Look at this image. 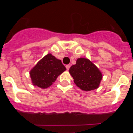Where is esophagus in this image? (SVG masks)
<instances>
[{
	"mask_svg": "<svg viewBox=\"0 0 133 133\" xmlns=\"http://www.w3.org/2000/svg\"><path fill=\"white\" fill-rule=\"evenodd\" d=\"M70 64H67V65H66V69H67V70H69V69H70Z\"/></svg>",
	"mask_w": 133,
	"mask_h": 133,
	"instance_id": "34e87169",
	"label": "esophagus"
}]
</instances>
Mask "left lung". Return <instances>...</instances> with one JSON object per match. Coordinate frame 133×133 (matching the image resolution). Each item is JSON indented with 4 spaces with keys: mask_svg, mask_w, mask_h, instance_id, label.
I'll use <instances>...</instances> for the list:
<instances>
[{
    "mask_svg": "<svg viewBox=\"0 0 133 133\" xmlns=\"http://www.w3.org/2000/svg\"><path fill=\"white\" fill-rule=\"evenodd\" d=\"M74 83L81 90L90 91L98 89L103 78L101 71L88 58H78L69 69Z\"/></svg>",
    "mask_w": 133,
    "mask_h": 133,
    "instance_id": "obj_1",
    "label": "left lung"
}]
</instances>
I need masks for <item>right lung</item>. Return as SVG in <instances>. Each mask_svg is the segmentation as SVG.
Wrapping results in <instances>:
<instances>
[{"mask_svg":"<svg viewBox=\"0 0 133 133\" xmlns=\"http://www.w3.org/2000/svg\"><path fill=\"white\" fill-rule=\"evenodd\" d=\"M65 70V66L61 60L49 53L41 58L30 70L32 83L41 89H47Z\"/></svg>","mask_w":133,"mask_h":133,"instance_id":"obj_1","label":"right lung"}]
</instances>
